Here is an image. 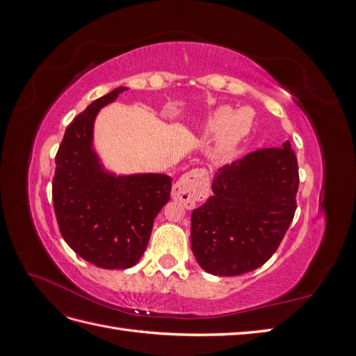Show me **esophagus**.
<instances>
[{
  "label": "esophagus",
  "mask_w": 356,
  "mask_h": 356,
  "mask_svg": "<svg viewBox=\"0 0 356 356\" xmlns=\"http://www.w3.org/2000/svg\"><path fill=\"white\" fill-rule=\"evenodd\" d=\"M208 175L202 169H195L182 175L172 187V199L184 204V208L193 209L196 203L208 196Z\"/></svg>",
  "instance_id": "1"
}]
</instances>
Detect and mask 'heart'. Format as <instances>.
<instances>
[{"mask_svg":"<svg viewBox=\"0 0 356 356\" xmlns=\"http://www.w3.org/2000/svg\"><path fill=\"white\" fill-rule=\"evenodd\" d=\"M250 124L251 122L245 117V111L233 114L229 106H221V108L215 111L208 120L207 127H204L207 132H213L222 129L213 144L215 157H227L246 136L248 131H250Z\"/></svg>","mask_w":356,"mask_h":356,"instance_id":"obj_1","label":"heart"}]
</instances>
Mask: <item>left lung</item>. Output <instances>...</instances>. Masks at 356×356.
<instances>
[{
    "label": "left lung",
    "instance_id": "left-lung-1",
    "mask_svg": "<svg viewBox=\"0 0 356 356\" xmlns=\"http://www.w3.org/2000/svg\"><path fill=\"white\" fill-rule=\"evenodd\" d=\"M298 166L289 141L221 168L212 196L191 213V250L215 276L263 266L277 250L297 209Z\"/></svg>",
    "mask_w": 356,
    "mask_h": 356
}]
</instances>
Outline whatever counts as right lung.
<instances>
[{"mask_svg": "<svg viewBox=\"0 0 356 356\" xmlns=\"http://www.w3.org/2000/svg\"><path fill=\"white\" fill-rule=\"evenodd\" d=\"M124 90L122 86L93 101L67 127L51 191L62 238L83 260L110 270L141 260L172 188L165 174L115 175L96 153L95 118Z\"/></svg>", "mask_w": 356, "mask_h": 356, "instance_id": "add662e5", "label": "right lung"}]
</instances>
